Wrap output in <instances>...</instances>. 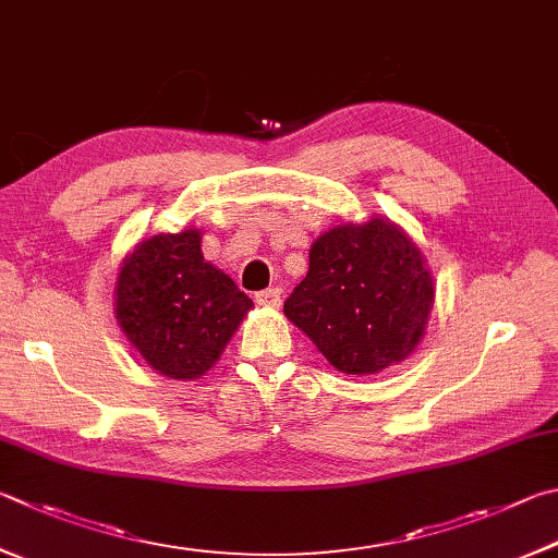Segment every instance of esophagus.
Instances as JSON below:
<instances>
[{
	"label": "esophagus",
	"mask_w": 558,
	"mask_h": 558,
	"mask_svg": "<svg viewBox=\"0 0 558 558\" xmlns=\"http://www.w3.org/2000/svg\"><path fill=\"white\" fill-rule=\"evenodd\" d=\"M253 300H256L260 307H278L280 305V290L278 288L260 290V292H256V298H253Z\"/></svg>",
	"instance_id": "esophagus-1"
}]
</instances>
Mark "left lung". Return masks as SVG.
Returning a JSON list of instances; mask_svg holds the SVG:
<instances>
[{
  "mask_svg": "<svg viewBox=\"0 0 558 558\" xmlns=\"http://www.w3.org/2000/svg\"><path fill=\"white\" fill-rule=\"evenodd\" d=\"M432 302L420 248L390 221L373 219L314 241L310 270L286 300V314L333 368L371 376L410 356Z\"/></svg>",
  "mask_w": 558,
  "mask_h": 558,
  "instance_id": "obj_1",
  "label": "left lung"
}]
</instances>
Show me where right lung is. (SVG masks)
<instances>
[{"instance_id":"right-lung-1","label":"right lung","mask_w":558,"mask_h":558,"mask_svg":"<svg viewBox=\"0 0 558 558\" xmlns=\"http://www.w3.org/2000/svg\"><path fill=\"white\" fill-rule=\"evenodd\" d=\"M251 307L246 292L202 256L195 229L150 236L121 263L117 319L168 378L207 373Z\"/></svg>"}]
</instances>
